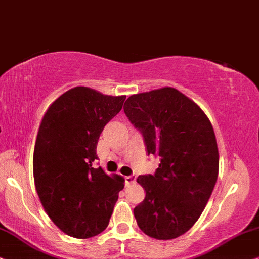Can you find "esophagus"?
Returning a JSON list of instances; mask_svg holds the SVG:
<instances>
[{"label":"esophagus","mask_w":259,"mask_h":259,"mask_svg":"<svg viewBox=\"0 0 259 259\" xmlns=\"http://www.w3.org/2000/svg\"><path fill=\"white\" fill-rule=\"evenodd\" d=\"M136 181V177L135 175H129V177H125V185L129 186L134 184Z\"/></svg>","instance_id":"obj_1"}]
</instances>
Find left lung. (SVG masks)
Returning a JSON list of instances; mask_svg holds the SVG:
<instances>
[{
	"mask_svg": "<svg viewBox=\"0 0 259 259\" xmlns=\"http://www.w3.org/2000/svg\"><path fill=\"white\" fill-rule=\"evenodd\" d=\"M124 112L142 134L148 155L160 157L153 175L137 178L146 189V198L134 208L137 225L155 239L180 237L201 215L218 178L212 124L174 88L130 96Z\"/></svg>",
	"mask_w": 259,
	"mask_h": 259,
	"instance_id": "1",
	"label": "left lung"
}]
</instances>
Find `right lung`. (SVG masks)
<instances>
[{
    "label": "right lung",
    "mask_w": 259,
    "mask_h": 259,
    "mask_svg": "<svg viewBox=\"0 0 259 259\" xmlns=\"http://www.w3.org/2000/svg\"><path fill=\"white\" fill-rule=\"evenodd\" d=\"M125 97L77 86L55 99L41 120L34 182L48 217L68 236L86 239L109 225L124 179L94 163L99 136Z\"/></svg>",
    "instance_id": "obj_1"
}]
</instances>
